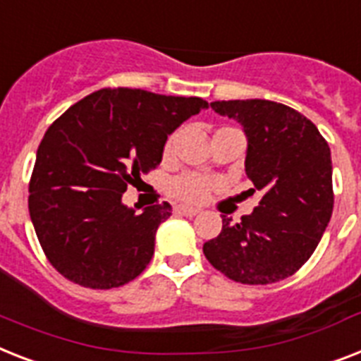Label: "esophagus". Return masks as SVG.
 <instances>
[{
	"label": "esophagus",
	"instance_id": "esophagus-1",
	"mask_svg": "<svg viewBox=\"0 0 361 361\" xmlns=\"http://www.w3.org/2000/svg\"><path fill=\"white\" fill-rule=\"evenodd\" d=\"M176 213H178V215L195 216L200 213V209H198V207H190V206H176Z\"/></svg>",
	"mask_w": 361,
	"mask_h": 361
}]
</instances>
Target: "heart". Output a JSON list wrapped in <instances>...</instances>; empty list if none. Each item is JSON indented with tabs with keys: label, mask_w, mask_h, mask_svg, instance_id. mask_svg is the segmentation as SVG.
Listing matches in <instances>:
<instances>
[{
	"label": "heart",
	"mask_w": 361,
	"mask_h": 361,
	"mask_svg": "<svg viewBox=\"0 0 361 361\" xmlns=\"http://www.w3.org/2000/svg\"><path fill=\"white\" fill-rule=\"evenodd\" d=\"M174 135L166 140V152L174 146ZM172 192H174V196H178L180 200H204L207 196V192H209V181H207L206 178H202V176H183V178L174 181Z\"/></svg>",
	"instance_id": "heart-1"
}]
</instances>
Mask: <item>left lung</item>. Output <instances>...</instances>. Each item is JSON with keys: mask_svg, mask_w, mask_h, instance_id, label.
<instances>
[{"mask_svg": "<svg viewBox=\"0 0 361 361\" xmlns=\"http://www.w3.org/2000/svg\"><path fill=\"white\" fill-rule=\"evenodd\" d=\"M247 137L245 171L262 200L239 224L222 215V231L204 243L207 262L230 280L265 286L310 259L334 209L332 157L312 120L271 99L213 102Z\"/></svg>", "mask_w": 361, "mask_h": 361, "instance_id": "left-lung-1", "label": "left lung"}]
</instances>
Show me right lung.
<instances>
[{
    "label": "right lung",
    "mask_w": 361,
    "mask_h": 361,
    "mask_svg": "<svg viewBox=\"0 0 361 361\" xmlns=\"http://www.w3.org/2000/svg\"><path fill=\"white\" fill-rule=\"evenodd\" d=\"M207 107L202 98L102 89L49 126L29 183V215L64 278L111 289L145 271L172 207L163 202L135 213L122 195L159 165L169 135Z\"/></svg>",
    "instance_id": "add662e5"
}]
</instances>
